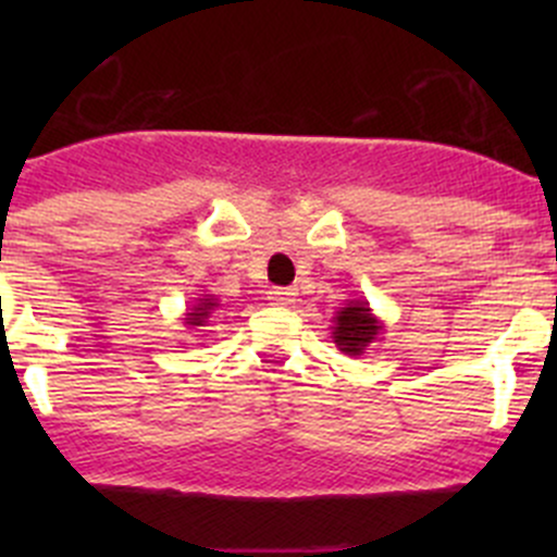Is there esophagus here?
Returning a JSON list of instances; mask_svg holds the SVG:
<instances>
[{
  "label": "esophagus",
  "mask_w": 557,
  "mask_h": 557,
  "mask_svg": "<svg viewBox=\"0 0 557 557\" xmlns=\"http://www.w3.org/2000/svg\"><path fill=\"white\" fill-rule=\"evenodd\" d=\"M269 301L280 307H288L296 301V290L294 288H272L269 290Z\"/></svg>",
  "instance_id": "34e87169"
}]
</instances>
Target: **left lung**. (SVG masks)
<instances>
[{
    "mask_svg": "<svg viewBox=\"0 0 557 557\" xmlns=\"http://www.w3.org/2000/svg\"><path fill=\"white\" fill-rule=\"evenodd\" d=\"M331 323H334L331 325V339L345 356H361L372 342L380 339L385 329L383 320L363 299H350L345 307H339Z\"/></svg>",
    "mask_w": 557,
    "mask_h": 557,
    "instance_id": "obj_1",
    "label": "left lung"
}]
</instances>
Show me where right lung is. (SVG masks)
Returning <instances> with one entry per match:
<instances>
[{
    "mask_svg": "<svg viewBox=\"0 0 557 557\" xmlns=\"http://www.w3.org/2000/svg\"><path fill=\"white\" fill-rule=\"evenodd\" d=\"M218 307H221V301H218L215 296H212V294H199V299H196L194 305L188 307V312H185L183 325H185V329H196V331H199L201 325H207L212 318H215Z\"/></svg>",
    "mask_w": 557,
    "mask_h": 557,
    "instance_id": "obj_1",
    "label": "right lung"
}]
</instances>
